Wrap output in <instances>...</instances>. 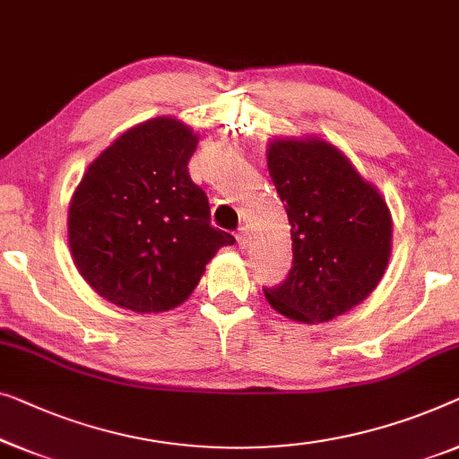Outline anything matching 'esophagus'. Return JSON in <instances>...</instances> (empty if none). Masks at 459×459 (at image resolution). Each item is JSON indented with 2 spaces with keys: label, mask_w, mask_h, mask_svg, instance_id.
I'll return each instance as SVG.
<instances>
[{
  "label": "esophagus",
  "mask_w": 459,
  "mask_h": 459,
  "mask_svg": "<svg viewBox=\"0 0 459 459\" xmlns=\"http://www.w3.org/2000/svg\"><path fill=\"white\" fill-rule=\"evenodd\" d=\"M236 240H238V244H240V248H246V246H248V230L246 228H240L236 231Z\"/></svg>",
  "instance_id": "obj_1"
}]
</instances>
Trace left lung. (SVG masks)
<instances>
[{
	"instance_id": "8db88e82",
	"label": "left lung",
	"mask_w": 459,
	"mask_h": 459,
	"mask_svg": "<svg viewBox=\"0 0 459 459\" xmlns=\"http://www.w3.org/2000/svg\"><path fill=\"white\" fill-rule=\"evenodd\" d=\"M271 182L291 234V269L263 288L279 315L323 323L360 304L381 281L391 252V215L375 186L325 141H275Z\"/></svg>"
}]
</instances>
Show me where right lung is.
Returning <instances> with one entry per match:
<instances>
[{
	"label": "right lung",
	"mask_w": 459,
	"mask_h": 459,
	"mask_svg": "<svg viewBox=\"0 0 459 459\" xmlns=\"http://www.w3.org/2000/svg\"><path fill=\"white\" fill-rule=\"evenodd\" d=\"M198 136L171 117L124 132L89 165L72 196L70 250L99 296L163 312L192 294L204 264L236 238L211 225L188 161Z\"/></svg>",
	"instance_id": "1"
}]
</instances>
